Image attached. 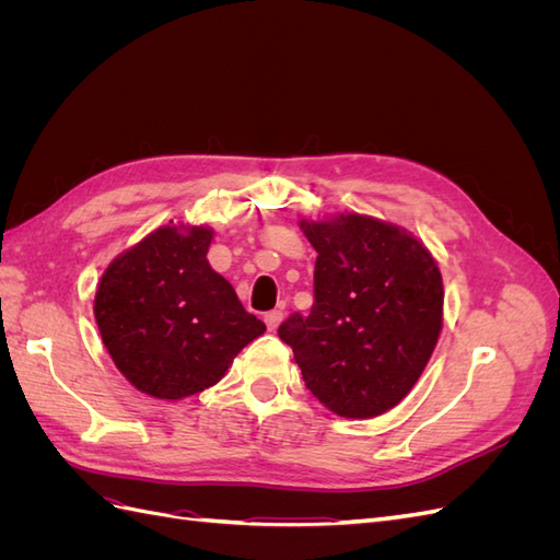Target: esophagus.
I'll return each mask as SVG.
<instances>
[{
	"label": "esophagus",
	"mask_w": 560,
	"mask_h": 560,
	"mask_svg": "<svg viewBox=\"0 0 560 560\" xmlns=\"http://www.w3.org/2000/svg\"><path fill=\"white\" fill-rule=\"evenodd\" d=\"M264 319H266V327H268L270 331H276V329L280 327V322H282V311H268V313L264 315Z\"/></svg>",
	"instance_id": "34e87169"
}]
</instances>
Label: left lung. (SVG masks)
I'll return each mask as SVG.
<instances>
[{"mask_svg": "<svg viewBox=\"0 0 560 560\" xmlns=\"http://www.w3.org/2000/svg\"><path fill=\"white\" fill-rule=\"evenodd\" d=\"M317 252L311 315L278 336L294 350L311 393L343 418L397 406L428 366L444 319L442 273L404 229L366 214L301 219Z\"/></svg>", "mask_w": 560, "mask_h": 560, "instance_id": "obj_1", "label": "left lung"}]
</instances>
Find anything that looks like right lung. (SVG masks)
<instances>
[{"label": "right lung", "mask_w": 560, "mask_h": 560, "mask_svg": "<svg viewBox=\"0 0 560 560\" xmlns=\"http://www.w3.org/2000/svg\"><path fill=\"white\" fill-rule=\"evenodd\" d=\"M208 226H161L107 266L95 322L116 369L140 393L184 399L224 378L266 331L212 270Z\"/></svg>", "instance_id": "obj_1"}]
</instances>
